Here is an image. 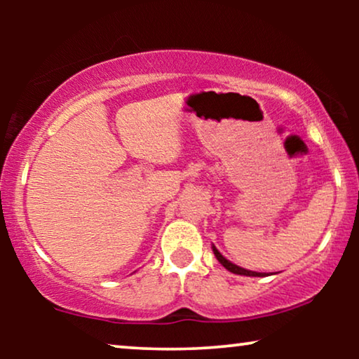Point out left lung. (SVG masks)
<instances>
[{"instance_id":"8db88e82","label":"left lung","mask_w":359,"mask_h":359,"mask_svg":"<svg viewBox=\"0 0 359 359\" xmlns=\"http://www.w3.org/2000/svg\"><path fill=\"white\" fill-rule=\"evenodd\" d=\"M212 252H214V255H215V258L219 259L220 262V264H222V266L225 268V269H229L230 273H233V274H243V276H264L263 273H255V271H248V269H243V268H240V266H237V264H233V263H230L229 259H225L222 255L219 253V250L214 247L212 245Z\"/></svg>"}]
</instances>
